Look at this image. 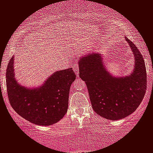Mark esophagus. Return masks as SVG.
Returning <instances> with one entry per match:
<instances>
[{
  "instance_id": "1",
  "label": "esophagus",
  "mask_w": 153,
  "mask_h": 153,
  "mask_svg": "<svg viewBox=\"0 0 153 153\" xmlns=\"http://www.w3.org/2000/svg\"><path fill=\"white\" fill-rule=\"evenodd\" d=\"M73 70L74 71V72L78 76V74H79V66L76 65V64H74V65H73Z\"/></svg>"
}]
</instances>
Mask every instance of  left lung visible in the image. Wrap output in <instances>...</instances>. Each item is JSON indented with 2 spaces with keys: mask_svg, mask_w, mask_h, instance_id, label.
I'll list each match as a JSON object with an SVG mask.
<instances>
[{
  "mask_svg": "<svg viewBox=\"0 0 153 153\" xmlns=\"http://www.w3.org/2000/svg\"><path fill=\"white\" fill-rule=\"evenodd\" d=\"M125 38L135 56L134 71L130 76H111L103 65L101 54L95 52L79 60V76L87 86L92 108L97 114L109 120H120L133 114L146 92L144 59L133 42Z\"/></svg>",
  "mask_w": 153,
  "mask_h": 153,
  "instance_id": "obj_1",
  "label": "left lung"
}]
</instances>
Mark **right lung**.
I'll list each match as a JSON object with an SVG mask.
<instances>
[{
	"label": "right lung",
	"instance_id": "add662e5",
	"mask_svg": "<svg viewBox=\"0 0 153 153\" xmlns=\"http://www.w3.org/2000/svg\"><path fill=\"white\" fill-rule=\"evenodd\" d=\"M13 63V56L7 67L6 86L15 111L39 126H51L61 120L67 111L69 88L76 79L72 69L56 71L39 88H27L15 79Z\"/></svg>",
	"mask_w": 153,
	"mask_h": 153
}]
</instances>
